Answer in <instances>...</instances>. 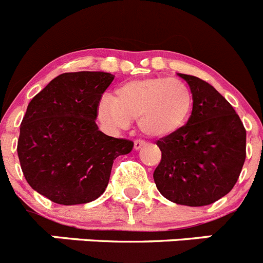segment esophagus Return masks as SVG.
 Returning <instances> with one entry per match:
<instances>
[{"label": "esophagus", "instance_id": "esophagus-1", "mask_svg": "<svg viewBox=\"0 0 263 263\" xmlns=\"http://www.w3.org/2000/svg\"><path fill=\"white\" fill-rule=\"evenodd\" d=\"M144 145H145V143H144V141H141V140H135V143H134L135 151H139L140 148L144 147Z\"/></svg>", "mask_w": 263, "mask_h": 263}]
</instances>
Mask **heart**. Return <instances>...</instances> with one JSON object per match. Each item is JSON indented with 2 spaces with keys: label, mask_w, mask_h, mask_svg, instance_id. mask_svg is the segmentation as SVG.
<instances>
[{
  "label": "heart",
  "mask_w": 263,
  "mask_h": 263,
  "mask_svg": "<svg viewBox=\"0 0 263 263\" xmlns=\"http://www.w3.org/2000/svg\"><path fill=\"white\" fill-rule=\"evenodd\" d=\"M193 108V95L186 83L168 78L127 82L115 97H103L98 119L109 131H120L138 119L140 131L155 139L170 138L186 124Z\"/></svg>",
  "instance_id": "obj_1"
}]
</instances>
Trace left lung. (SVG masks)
I'll return each instance as SVG.
<instances>
[{
  "label": "left lung",
  "mask_w": 263,
  "mask_h": 263,
  "mask_svg": "<svg viewBox=\"0 0 263 263\" xmlns=\"http://www.w3.org/2000/svg\"><path fill=\"white\" fill-rule=\"evenodd\" d=\"M193 95L192 115L179 132L157 140L161 161L154 172L166 200L204 206L236 185L246 157V129L232 104L213 86L179 74Z\"/></svg>",
  "instance_id": "8db88e82"
}]
</instances>
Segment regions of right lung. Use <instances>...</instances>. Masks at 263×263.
Returning a JSON list of instances; mask_svg holds the SVG:
<instances>
[{
  "instance_id": "1",
  "label": "right lung",
  "mask_w": 263,
  "mask_h": 263,
  "mask_svg": "<svg viewBox=\"0 0 263 263\" xmlns=\"http://www.w3.org/2000/svg\"><path fill=\"white\" fill-rule=\"evenodd\" d=\"M115 75L65 72L29 103L20 127L18 157L29 185L61 205L103 195L114 160L134 143L107 136L97 125L98 104Z\"/></svg>"
}]
</instances>
